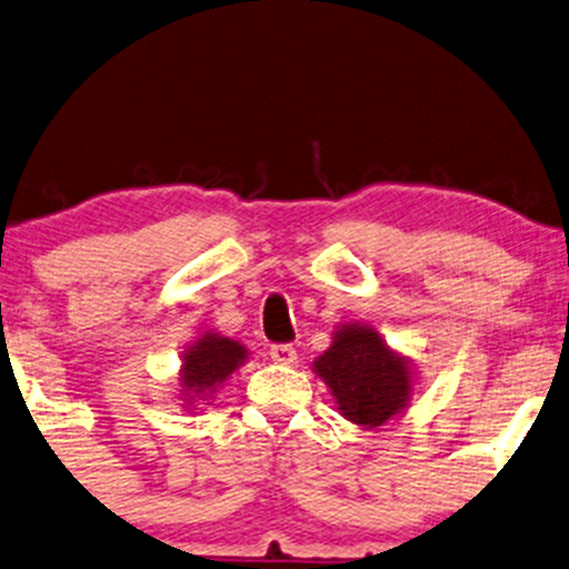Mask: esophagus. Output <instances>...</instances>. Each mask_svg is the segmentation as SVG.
<instances>
[{"instance_id":"esophagus-1","label":"esophagus","mask_w":569,"mask_h":569,"mask_svg":"<svg viewBox=\"0 0 569 569\" xmlns=\"http://www.w3.org/2000/svg\"><path fill=\"white\" fill-rule=\"evenodd\" d=\"M271 361L282 363V367H292L298 361L296 348L287 346V342H279V346H271Z\"/></svg>"}]
</instances>
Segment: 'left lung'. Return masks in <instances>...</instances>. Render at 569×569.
Here are the masks:
<instances>
[{
  "mask_svg": "<svg viewBox=\"0 0 569 569\" xmlns=\"http://www.w3.org/2000/svg\"><path fill=\"white\" fill-rule=\"evenodd\" d=\"M313 371L332 390L342 417L367 430L382 427L411 401L409 359L359 321L332 332V346L313 361Z\"/></svg>",
  "mask_w": 569,
  "mask_h": 569,
  "instance_id": "left-lung-1",
  "label": "left lung"
}]
</instances>
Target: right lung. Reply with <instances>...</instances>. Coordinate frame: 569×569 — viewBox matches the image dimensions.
Returning <instances> with one entry per match:
<instances>
[{
    "mask_svg": "<svg viewBox=\"0 0 569 569\" xmlns=\"http://www.w3.org/2000/svg\"><path fill=\"white\" fill-rule=\"evenodd\" d=\"M248 361V350L219 332H206L181 353V396L184 403L206 401L227 382L234 369Z\"/></svg>",
    "mask_w": 569,
    "mask_h": 569,
    "instance_id": "obj_1",
    "label": "right lung"
}]
</instances>
